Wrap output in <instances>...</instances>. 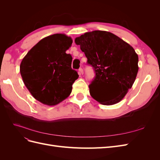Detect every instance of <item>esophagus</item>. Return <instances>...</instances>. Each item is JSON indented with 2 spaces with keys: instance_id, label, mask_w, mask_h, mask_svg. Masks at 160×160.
<instances>
[{
  "instance_id": "obj_1",
  "label": "esophagus",
  "mask_w": 160,
  "mask_h": 160,
  "mask_svg": "<svg viewBox=\"0 0 160 160\" xmlns=\"http://www.w3.org/2000/svg\"><path fill=\"white\" fill-rule=\"evenodd\" d=\"M78 73H79V75H83V69H82V68H80L79 69V71H78Z\"/></svg>"
}]
</instances>
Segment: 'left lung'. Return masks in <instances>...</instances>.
<instances>
[{
    "mask_svg": "<svg viewBox=\"0 0 160 160\" xmlns=\"http://www.w3.org/2000/svg\"><path fill=\"white\" fill-rule=\"evenodd\" d=\"M76 45L93 67L94 79L89 85L92 98L102 105L122 101L134 83L138 72V55L133 48L110 32L93 31L75 39ZM116 94L109 96L111 91Z\"/></svg>",
    "mask_w": 160,
    "mask_h": 160,
    "instance_id": "left-lung-1",
    "label": "left lung"
}]
</instances>
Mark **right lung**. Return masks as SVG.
<instances>
[{
    "mask_svg": "<svg viewBox=\"0 0 160 160\" xmlns=\"http://www.w3.org/2000/svg\"><path fill=\"white\" fill-rule=\"evenodd\" d=\"M72 42L65 34L42 38L27 52L20 65L22 81L32 97L41 103L55 105L68 98L78 79L71 68L72 58L66 51Z\"/></svg>",
    "mask_w": 160,
    "mask_h": 160,
    "instance_id": "right-lung-1",
    "label": "right lung"
}]
</instances>
